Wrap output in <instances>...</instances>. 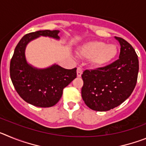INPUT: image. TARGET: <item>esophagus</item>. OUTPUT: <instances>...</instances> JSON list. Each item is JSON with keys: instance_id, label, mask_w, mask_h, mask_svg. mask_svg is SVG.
<instances>
[{"instance_id": "esophagus-1", "label": "esophagus", "mask_w": 146, "mask_h": 146, "mask_svg": "<svg viewBox=\"0 0 146 146\" xmlns=\"http://www.w3.org/2000/svg\"><path fill=\"white\" fill-rule=\"evenodd\" d=\"M82 74V69L81 68V67H78V68H77V77H81Z\"/></svg>"}]
</instances>
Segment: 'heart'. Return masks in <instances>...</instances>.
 I'll list each match as a JSON object with an SVG mask.
<instances>
[{"instance_id":"heart-1","label":"heart","mask_w":146,"mask_h":146,"mask_svg":"<svg viewBox=\"0 0 146 146\" xmlns=\"http://www.w3.org/2000/svg\"><path fill=\"white\" fill-rule=\"evenodd\" d=\"M118 49L114 44L94 41L86 44L81 47L80 54L86 59H92L96 66H105L116 58Z\"/></svg>"}]
</instances>
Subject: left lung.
<instances>
[{
	"instance_id": "1",
	"label": "left lung",
	"mask_w": 146,
	"mask_h": 146,
	"mask_svg": "<svg viewBox=\"0 0 146 146\" xmlns=\"http://www.w3.org/2000/svg\"><path fill=\"white\" fill-rule=\"evenodd\" d=\"M115 38L121 45L119 58L104 67L85 70L82 74V98L93 110L108 111L116 108L129 97L136 86L137 55L126 40Z\"/></svg>"
}]
</instances>
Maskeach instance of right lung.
Instances as JSON below:
<instances>
[{
  "instance_id": "right-lung-1",
  "label": "right lung",
  "mask_w": 146,
  "mask_h": 146,
  "mask_svg": "<svg viewBox=\"0 0 146 146\" xmlns=\"http://www.w3.org/2000/svg\"><path fill=\"white\" fill-rule=\"evenodd\" d=\"M58 30H44L28 33L15 47L10 62V77L20 97L29 104L39 108H50L61 98L63 90L77 77V68L66 69L54 64L38 69L27 63L25 50L31 41L40 36L59 39Z\"/></svg>"
}]
</instances>
